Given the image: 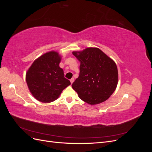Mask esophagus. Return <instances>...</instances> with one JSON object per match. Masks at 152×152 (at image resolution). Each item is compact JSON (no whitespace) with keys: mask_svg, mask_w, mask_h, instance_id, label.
Wrapping results in <instances>:
<instances>
[{"mask_svg":"<svg viewBox=\"0 0 152 152\" xmlns=\"http://www.w3.org/2000/svg\"><path fill=\"white\" fill-rule=\"evenodd\" d=\"M73 81H74V79H73V78H72V79H70V82H71V84H72V83H73Z\"/></svg>","mask_w":152,"mask_h":152,"instance_id":"obj_1","label":"esophagus"}]
</instances>
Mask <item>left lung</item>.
<instances>
[{
  "instance_id": "8db88e82",
  "label": "left lung",
  "mask_w": 152,
  "mask_h": 152,
  "mask_svg": "<svg viewBox=\"0 0 152 152\" xmlns=\"http://www.w3.org/2000/svg\"><path fill=\"white\" fill-rule=\"evenodd\" d=\"M73 54L80 61L79 76L72 85L79 98L90 104L108 99L118 83L115 63L98 48H87Z\"/></svg>"
}]
</instances>
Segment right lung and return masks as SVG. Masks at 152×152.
Segmentation results:
<instances>
[{"label":"right lung","mask_w":152,"mask_h":152,"mask_svg":"<svg viewBox=\"0 0 152 152\" xmlns=\"http://www.w3.org/2000/svg\"><path fill=\"white\" fill-rule=\"evenodd\" d=\"M60 61L58 53H47L37 59L26 73V80L31 93L41 102H54L71 84L59 66Z\"/></svg>","instance_id":"1"}]
</instances>
